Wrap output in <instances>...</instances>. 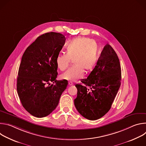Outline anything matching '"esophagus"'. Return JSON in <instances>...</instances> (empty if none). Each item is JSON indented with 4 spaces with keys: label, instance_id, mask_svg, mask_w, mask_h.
Here are the masks:
<instances>
[{
    "label": "esophagus",
    "instance_id": "esophagus-1",
    "mask_svg": "<svg viewBox=\"0 0 146 146\" xmlns=\"http://www.w3.org/2000/svg\"><path fill=\"white\" fill-rule=\"evenodd\" d=\"M68 84H69V86H73V83L72 82H70V81H69V82H68Z\"/></svg>",
    "mask_w": 146,
    "mask_h": 146
}]
</instances>
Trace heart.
Returning <instances> with one entry per match:
<instances>
[{"label": "heart", "instance_id": "1", "mask_svg": "<svg viewBox=\"0 0 146 146\" xmlns=\"http://www.w3.org/2000/svg\"><path fill=\"white\" fill-rule=\"evenodd\" d=\"M73 59L72 67L62 74L60 78L70 81H75L81 78L86 71L91 70L98 60L97 46L90 38L79 37L72 40L66 46L65 54H59L56 59V64L60 70H65Z\"/></svg>", "mask_w": 146, "mask_h": 146}]
</instances>
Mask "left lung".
Returning <instances> with one entry per match:
<instances>
[{"mask_svg": "<svg viewBox=\"0 0 146 146\" xmlns=\"http://www.w3.org/2000/svg\"><path fill=\"white\" fill-rule=\"evenodd\" d=\"M121 70L118 57L109 44L103 48L96 65L87 78L76 84L74 100L78 113L90 120L105 115L110 109L121 85Z\"/></svg>", "mask_w": 146, "mask_h": 146, "instance_id": "1", "label": "left lung"}]
</instances>
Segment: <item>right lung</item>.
<instances>
[{"label": "right lung", "instance_id": "add662e5", "mask_svg": "<svg viewBox=\"0 0 146 146\" xmlns=\"http://www.w3.org/2000/svg\"><path fill=\"white\" fill-rule=\"evenodd\" d=\"M64 35L49 32L38 36L25 51L19 65L17 90L24 109L41 118L56 108L68 84L67 80H56V59L65 43ZM53 82L50 85L49 82Z\"/></svg>", "mask_w": 146, "mask_h": 146}]
</instances>
